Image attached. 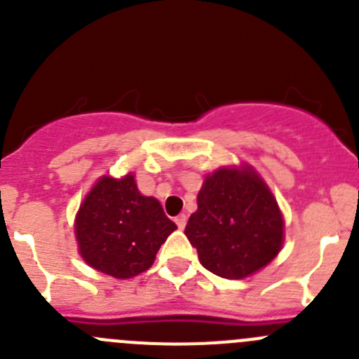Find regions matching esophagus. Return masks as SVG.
<instances>
[{
  "mask_svg": "<svg viewBox=\"0 0 359 359\" xmlns=\"http://www.w3.org/2000/svg\"><path fill=\"white\" fill-rule=\"evenodd\" d=\"M176 225H177V229H185L187 215H177V217H176Z\"/></svg>",
  "mask_w": 359,
  "mask_h": 359,
  "instance_id": "obj_1",
  "label": "esophagus"
}]
</instances>
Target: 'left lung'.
<instances>
[{"label":"left lung","mask_w":359,"mask_h":359,"mask_svg":"<svg viewBox=\"0 0 359 359\" xmlns=\"http://www.w3.org/2000/svg\"><path fill=\"white\" fill-rule=\"evenodd\" d=\"M185 234L204 268L222 278L240 280L278 255L284 218L254 167H222L204 180Z\"/></svg>","instance_id":"8db88e82"}]
</instances>
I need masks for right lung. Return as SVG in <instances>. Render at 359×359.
<instances>
[{
	"mask_svg": "<svg viewBox=\"0 0 359 359\" xmlns=\"http://www.w3.org/2000/svg\"><path fill=\"white\" fill-rule=\"evenodd\" d=\"M176 224L155 197L139 192L134 174L102 176L75 217L79 254L91 268L114 278H132L151 268Z\"/></svg>",
	"mask_w": 359,
	"mask_h": 359,
	"instance_id": "obj_1",
	"label": "right lung"
}]
</instances>
